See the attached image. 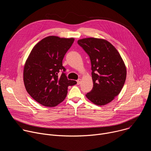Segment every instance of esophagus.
Instances as JSON below:
<instances>
[{"label":"esophagus","instance_id":"obj_1","mask_svg":"<svg viewBox=\"0 0 151 151\" xmlns=\"http://www.w3.org/2000/svg\"><path fill=\"white\" fill-rule=\"evenodd\" d=\"M81 83V79H78L77 80V84H78V85H79Z\"/></svg>","mask_w":151,"mask_h":151}]
</instances>
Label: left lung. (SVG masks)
I'll return each mask as SVG.
<instances>
[{
	"label": "left lung",
	"mask_w": 151,
	"mask_h": 151,
	"mask_svg": "<svg viewBox=\"0 0 151 151\" xmlns=\"http://www.w3.org/2000/svg\"><path fill=\"white\" fill-rule=\"evenodd\" d=\"M78 44L90 57L93 87L86 94L97 105H104L113 100L124 85L127 71L116 49L110 42L94 37L80 39Z\"/></svg>",
	"instance_id": "1"
}]
</instances>
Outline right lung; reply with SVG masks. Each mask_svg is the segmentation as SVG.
<instances>
[{
    "mask_svg": "<svg viewBox=\"0 0 151 151\" xmlns=\"http://www.w3.org/2000/svg\"><path fill=\"white\" fill-rule=\"evenodd\" d=\"M73 42V38L48 36L34 47L26 60L23 73L26 89L43 106H56L66 98L69 86L77 83L68 79L62 64Z\"/></svg>",
    "mask_w": 151,
    "mask_h": 151,
    "instance_id": "add662e5",
    "label": "right lung"
}]
</instances>
